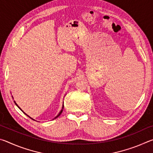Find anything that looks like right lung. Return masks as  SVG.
I'll list each match as a JSON object with an SVG mask.
<instances>
[{
    "mask_svg": "<svg viewBox=\"0 0 153 153\" xmlns=\"http://www.w3.org/2000/svg\"><path fill=\"white\" fill-rule=\"evenodd\" d=\"M14 102H15V105H17V107H18V108H19V109H20V110H22V109H21V108H20V107H19V106H18V105H17V103H16V102H15V101H14ZM63 108H64V105H63V107H62V109H61V111H60V112H59V114H58V115H56V117H55V119H56V117H59V115H61V113H62V112H63ZM23 112H24V111H23ZM25 115H27V116H28V115H27V114H26V113H25ZM28 117H30V118H31V117H30V116H28ZM31 119H32V118H31ZM32 120H33V119H32Z\"/></svg>",
    "mask_w": 153,
    "mask_h": 153,
    "instance_id": "obj_1",
    "label": "right lung"
}]
</instances>
